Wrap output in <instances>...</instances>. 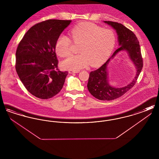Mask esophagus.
<instances>
[{
	"label": "esophagus",
	"mask_w": 159,
	"mask_h": 159,
	"mask_svg": "<svg viewBox=\"0 0 159 159\" xmlns=\"http://www.w3.org/2000/svg\"><path fill=\"white\" fill-rule=\"evenodd\" d=\"M79 71H77V70H70V71H68V73H70V74L77 73H79Z\"/></svg>",
	"instance_id": "esophagus-1"
}]
</instances>
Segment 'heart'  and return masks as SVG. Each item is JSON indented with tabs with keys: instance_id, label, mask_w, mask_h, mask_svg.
<instances>
[{
	"instance_id": "1",
	"label": "heart",
	"mask_w": 159,
	"mask_h": 159,
	"mask_svg": "<svg viewBox=\"0 0 159 159\" xmlns=\"http://www.w3.org/2000/svg\"><path fill=\"white\" fill-rule=\"evenodd\" d=\"M73 41L81 44L80 54L73 55L64 61L61 66L66 70H77L88 66L97 67L106 61L113 49L116 36L113 31L103 29L95 24L83 22L77 24L70 30ZM71 40L61 34L57 39L55 49L61 57H67L71 54Z\"/></svg>"
}]
</instances>
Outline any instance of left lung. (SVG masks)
I'll return each instance as SVG.
<instances>
[{"instance_id":"left-lung-1","label":"left lung","mask_w":159,"mask_h":159,"mask_svg":"<svg viewBox=\"0 0 159 159\" xmlns=\"http://www.w3.org/2000/svg\"><path fill=\"white\" fill-rule=\"evenodd\" d=\"M104 22L111 25L116 31L120 47L101 67L91 71L87 86L88 91L95 98L102 101H111L120 97L134 86L143 67V61L139 41L132 31L120 23L107 21ZM123 50L127 51L129 58L136 66V75L133 80L126 86L122 88H114L108 82L107 68L109 61L119 52Z\"/></svg>"}]
</instances>
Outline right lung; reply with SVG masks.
<instances>
[{
  "label": "right lung",
  "mask_w": 159,
  "mask_h": 159,
  "mask_svg": "<svg viewBox=\"0 0 159 159\" xmlns=\"http://www.w3.org/2000/svg\"><path fill=\"white\" fill-rule=\"evenodd\" d=\"M71 20H48L31 27L16 51L15 69L31 94L49 99L62 89L68 71L58 68L55 43Z\"/></svg>",
  "instance_id": "1"
}]
</instances>
